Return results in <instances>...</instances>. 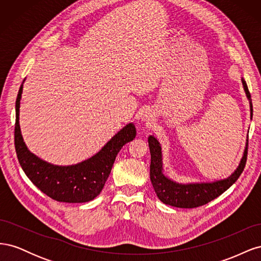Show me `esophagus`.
<instances>
[{
    "mask_svg": "<svg viewBox=\"0 0 261 261\" xmlns=\"http://www.w3.org/2000/svg\"><path fill=\"white\" fill-rule=\"evenodd\" d=\"M151 120H152V113L150 112V110H147V111H145V113L143 115V121L150 122Z\"/></svg>",
    "mask_w": 261,
    "mask_h": 261,
    "instance_id": "esophagus-1",
    "label": "esophagus"
}]
</instances>
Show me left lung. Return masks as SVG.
<instances>
[{
  "mask_svg": "<svg viewBox=\"0 0 261 261\" xmlns=\"http://www.w3.org/2000/svg\"><path fill=\"white\" fill-rule=\"evenodd\" d=\"M244 90L249 100L250 112L252 116V103L250 92L246 82L242 80ZM148 144L151 154V163H150V179H151L154 192L163 203L170 204L177 208H196L203 206L211 200L216 199L221 194H223L226 189L230 188L243 173L247 161L248 151V139L247 147L245 149L243 159L239 168L233 174L222 180L215 181V183H201V184H178L164 176L162 173V155L161 147L159 141L153 136H149Z\"/></svg>",
  "mask_w": 261,
  "mask_h": 261,
  "instance_id": "1",
  "label": "left lung"
}]
</instances>
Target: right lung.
Here are the masks:
<instances>
[{
	"mask_svg": "<svg viewBox=\"0 0 261 261\" xmlns=\"http://www.w3.org/2000/svg\"><path fill=\"white\" fill-rule=\"evenodd\" d=\"M21 92L22 85L16 99L14 139L18 161L25 174L42 193L57 201L76 203L96 198L111 173L117 153L124 145L135 138V126L126 125L90 159L70 167H58L39 159L23 143L19 127Z\"/></svg>",
	"mask_w": 261,
	"mask_h": 261,
	"instance_id": "obj_1",
	"label": "right lung"
}]
</instances>
